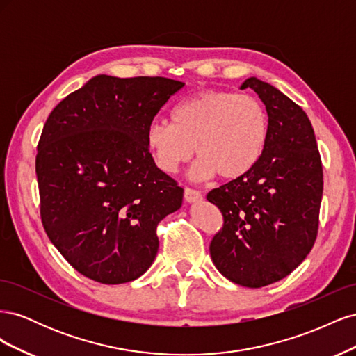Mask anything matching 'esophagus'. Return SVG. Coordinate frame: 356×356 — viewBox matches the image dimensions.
<instances>
[{
  "instance_id": "esophagus-1",
  "label": "esophagus",
  "mask_w": 356,
  "mask_h": 356,
  "mask_svg": "<svg viewBox=\"0 0 356 356\" xmlns=\"http://www.w3.org/2000/svg\"><path fill=\"white\" fill-rule=\"evenodd\" d=\"M184 199H186L187 202L193 203V202H199V200H202V199H203V196H202V193H200L199 190H195V188H190V187H187V188L184 190Z\"/></svg>"
}]
</instances>
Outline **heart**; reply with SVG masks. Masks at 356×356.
Instances as JSON below:
<instances>
[{
  "instance_id": "b5f03b06",
  "label": "heart",
  "mask_w": 356,
  "mask_h": 356,
  "mask_svg": "<svg viewBox=\"0 0 356 356\" xmlns=\"http://www.w3.org/2000/svg\"><path fill=\"white\" fill-rule=\"evenodd\" d=\"M172 123L156 120L145 134L156 165L175 172L195 154V177L218 174L222 179L246 175L264 153L268 115L251 95L203 90L181 101L170 113Z\"/></svg>"
}]
</instances>
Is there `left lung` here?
Masks as SVG:
<instances>
[{
  "label": "left lung",
  "instance_id": "obj_1",
  "mask_svg": "<svg viewBox=\"0 0 356 356\" xmlns=\"http://www.w3.org/2000/svg\"><path fill=\"white\" fill-rule=\"evenodd\" d=\"M268 115L264 153L246 175L213 188L207 199L222 213L209 251L229 281L261 288L281 281L314 246L322 199V161L306 113L272 84L251 77Z\"/></svg>",
  "mask_w": 356,
  "mask_h": 356
}]
</instances>
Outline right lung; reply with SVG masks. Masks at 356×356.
<instances>
[{"label":"right lung","instance_id":"obj_1","mask_svg":"<svg viewBox=\"0 0 356 356\" xmlns=\"http://www.w3.org/2000/svg\"><path fill=\"white\" fill-rule=\"evenodd\" d=\"M184 83L96 75L42 127L35 159L40 213L50 242L92 281H135L154 261L157 225L181 208L178 182L160 170L145 134Z\"/></svg>","mask_w":356,"mask_h":356}]
</instances>
